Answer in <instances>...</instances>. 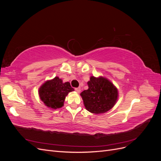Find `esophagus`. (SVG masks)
<instances>
[{"label": "esophagus", "instance_id": "34e87169", "mask_svg": "<svg viewBox=\"0 0 161 161\" xmlns=\"http://www.w3.org/2000/svg\"><path fill=\"white\" fill-rule=\"evenodd\" d=\"M75 91L77 92H80V87H78V88H75Z\"/></svg>", "mask_w": 161, "mask_h": 161}]
</instances>
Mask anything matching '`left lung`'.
Here are the masks:
<instances>
[{"instance_id": "left-lung-1", "label": "left lung", "mask_w": 161, "mask_h": 161, "mask_svg": "<svg viewBox=\"0 0 161 161\" xmlns=\"http://www.w3.org/2000/svg\"><path fill=\"white\" fill-rule=\"evenodd\" d=\"M87 84L89 89L80 93L87 111L95 114H103L115 105L118 91L110 80L103 76H91Z\"/></svg>"}]
</instances>
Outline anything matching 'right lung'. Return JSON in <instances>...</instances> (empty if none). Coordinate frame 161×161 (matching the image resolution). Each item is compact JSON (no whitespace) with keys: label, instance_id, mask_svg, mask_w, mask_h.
Listing matches in <instances>:
<instances>
[{"label":"right lung","instance_id":"obj_1","mask_svg":"<svg viewBox=\"0 0 161 161\" xmlns=\"http://www.w3.org/2000/svg\"><path fill=\"white\" fill-rule=\"evenodd\" d=\"M74 91L69 82H63L59 77L45 82L39 89L41 100L47 108L56 109L64 105L66 97Z\"/></svg>","mask_w":161,"mask_h":161}]
</instances>
